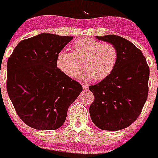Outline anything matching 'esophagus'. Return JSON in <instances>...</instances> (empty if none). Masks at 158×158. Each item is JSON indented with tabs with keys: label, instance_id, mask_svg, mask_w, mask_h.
Returning <instances> with one entry per match:
<instances>
[{
	"label": "esophagus",
	"instance_id": "obj_1",
	"mask_svg": "<svg viewBox=\"0 0 158 158\" xmlns=\"http://www.w3.org/2000/svg\"><path fill=\"white\" fill-rule=\"evenodd\" d=\"M82 87H83V89L85 91H87L88 89V86L87 85H85V84H82Z\"/></svg>",
	"mask_w": 158,
	"mask_h": 158
}]
</instances>
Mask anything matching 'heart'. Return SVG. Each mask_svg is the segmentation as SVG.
<instances>
[{"instance_id": "1", "label": "heart", "mask_w": 158, "mask_h": 158, "mask_svg": "<svg viewBox=\"0 0 158 158\" xmlns=\"http://www.w3.org/2000/svg\"><path fill=\"white\" fill-rule=\"evenodd\" d=\"M118 49L111 43H103L92 38H82L73 43L72 52L62 49L56 57V65L67 77L74 78L82 61L84 69L79 77L85 81L92 78L100 81L109 77L118 62Z\"/></svg>"}]
</instances>
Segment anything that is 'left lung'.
Masks as SVG:
<instances>
[{"label": "left lung", "instance_id": "1", "mask_svg": "<svg viewBox=\"0 0 158 158\" xmlns=\"http://www.w3.org/2000/svg\"><path fill=\"white\" fill-rule=\"evenodd\" d=\"M96 38L114 45L118 58L110 76L89 87L94 96L90 115L101 130H123L136 121L148 98L149 66L140 49L129 40L115 35Z\"/></svg>", "mask_w": 158, "mask_h": 158}]
</instances>
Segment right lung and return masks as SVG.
I'll return each instance as SVG.
<instances>
[{
	"label": "right lung",
	"mask_w": 158,
	"mask_h": 158,
	"mask_svg": "<svg viewBox=\"0 0 158 158\" xmlns=\"http://www.w3.org/2000/svg\"><path fill=\"white\" fill-rule=\"evenodd\" d=\"M71 36L42 33L21 41L7 64V91L19 118L40 130L60 128L82 86L56 65Z\"/></svg>",
	"instance_id": "1"
}]
</instances>
